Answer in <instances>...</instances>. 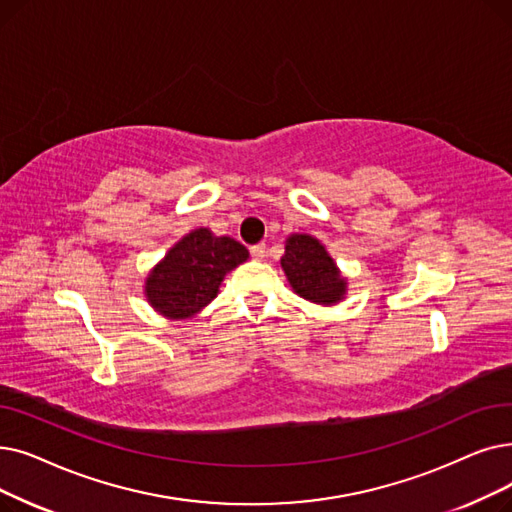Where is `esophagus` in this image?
Returning a JSON list of instances; mask_svg holds the SVG:
<instances>
[{"label":"esophagus","mask_w":512,"mask_h":512,"mask_svg":"<svg viewBox=\"0 0 512 512\" xmlns=\"http://www.w3.org/2000/svg\"><path fill=\"white\" fill-rule=\"evenodd\" d=\"M251 257L253 259H263L265 257V244L263 242L253 244V247H251Z\"/></svg>","instance_id":"1"}]
</instances>
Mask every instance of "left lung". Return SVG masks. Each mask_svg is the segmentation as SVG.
Listing matches in <instances>:
<instances>
[{
  "mask_svg": "<svg viewBox=\"0 0 512 512\" xmlns=\"http://www.w3.org/2000/svg\"><path fill=\"white\" fill-rule=\"evenodd\" d=\"M280 263L295 293L303 299L322 305L343 299L347 282L314 236L293 234L286 240V253Z\"/></svg>",
  "mask_w": 512,
  "mask_h": 512,
  "instance_id": "8db88e82",
  "label": "left lung"
}]
</instances>
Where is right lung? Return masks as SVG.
Returning a JSON list of instances; mask_svg holds the SVG:
<instances>
[{"mask_svg":"<svg viewBox=\"0 0 512 512\" xmlns=\"http://www.w3.org/2000/svg\"><path fill=\"white\" fill-rule=\"evenodd\" d=\"M247 247L198 228L184 236L146 278L150 305L167 318H188L211 303L224 276L247 261Z\"/></svg>","mask_w":512,"mask_h":512,"instance_id":"add662e5","label":"right lung"}]
</instances>
